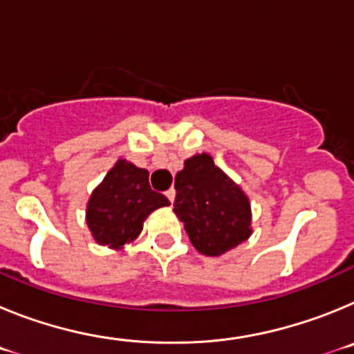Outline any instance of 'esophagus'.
<instances>
[{"label":"esophagus","mask_w":354,"mask_h":354,"mask_svg":"<svg viewBox=\"0 0 354 354\" xmlns=\"http://www.w3.org/2000/svg\"><path fill=\"white\" fill-rule=\"evenodd\" d=\"M167 198L170 200V202H174V200H175V189H174V187H170V189L167 192Z\"/></svg>","instance_id":"34e87169"}]
</instances>
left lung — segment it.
<instances>
[{
	"label": "left lung",
	"mask_w": 354,
	"mask_h": 354,
	"mask_svg": "<svg viewBox=\"0 0 354 354\" xmlns=\"http://www.w3.org/2000/svg\"><path fill=\"white\" fill-rule=\"evenodd\" d=\"M175 192L174 212L202 255L220 257L252 236L248 195L207 152L184 161L175 177Z\"/></svg>",
	"instance_id": "8db88e82"
}]
</instances>
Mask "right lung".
Segmentation results:
<instances>
[{
    "instance_id": "1",
    "label": "right lung",
    "mask_w": 354,
    "mask_h": 354,
    "mask_svg": "<svg viewBox=\"0 0 354 354\" xmlns=\"http://www.w3.org/2000/svg\"><path fill=\"white\" fill-rule=\"evenodd\" d=\"M167 205V196L152 192L149 171L120 158L90 195L86 225L97 245L122 250L142 234L156 209Z\"/></svg>"
}]
</instances>
